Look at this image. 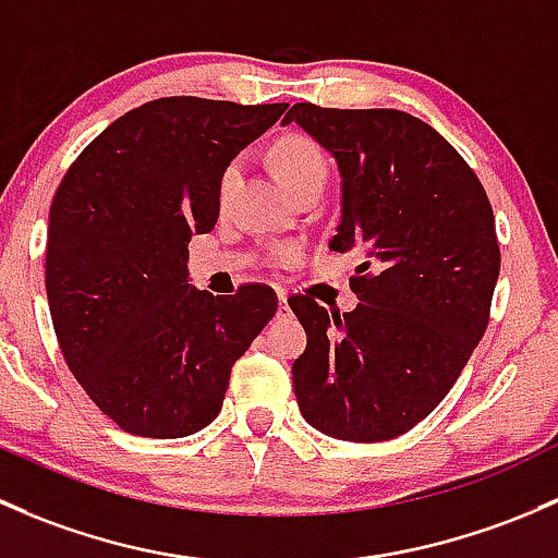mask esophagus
<instances>
[{"label": "esophagus", "instance_id": "esophagus-1", "mask_svg": "<svg viewBox=\"0 0 558 558\" xmlns=\"http://www.w3.org/2000/svg\"><path fill=\"white\" fill-rule=\"evenodd\" d=\"M277 295H279V312H277V317H287V314H290V306H287V292L279 290Z\"/></svg>", "mask_w": 558, "mask_h": 558}]
</instances>
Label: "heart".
I'll list each match as a JSON object with an SVG mask.
<instances>
[{
	"label": "heart",
	"mask_w": 558,
	"mask_h": 558,
	"mask_svg": "<svg viewBox=\"0 0 558 558\" xmlns=\"http://www.w3.org/2000/svg\"><path fill=\"white\" fill-rule=\"evenodd\" d=\"M271 166L281 180V185L290 193H295L298 187L312 185V182H319L325 185L327 180V158L322 153L317 142L306 140V136H284L274 145L271 150ZM239 174V163H231L226 171H222L220 191L222 195L228 193V187L233 185Z\"/></svg>",
	"instance_id": "heart-1"
}]
</instances>
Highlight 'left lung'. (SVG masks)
Returning a JSON list of instances; mask_svg holds the SVG:
<instances>
[{"mask_svg":"<svg viewBox=\"0 0 558 558\" xmlns=\"http://www.w3.org/2000/svg\"><path fill=\"white\" fill-rule=\"evenodd\" d=\"M336 158L341 222L330 250H357L360 298L347 314L308 295L292 363L303 418L354 444L398 438L449 395L486 325L499 277L494 211L475 171L433 125L400 109L292 105Z\"/></svg>","mask_w":558,"mask_h":558,"instance_id":"1","label":"left lung"}]
</instances>
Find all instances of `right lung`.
Wrapping results in <instances>:
<instances>
[{"mask_svg":"<svg viewBox=\"0 0 558 558\" xmlns=\"http://www.w3.org/2000/svg\"><path fill=\"white\" fill-rule=\"evenodd\" d=\"M287 105L166 96L77 155L50 204L45 290L69 371L120 429L185 438L215 422L231 367L277 314V292L187 284V244L220 215L239 150Z\"/></svg>","mask_w":558,"mask_h":558,"instance_id":"add662e5","label":"right lung"}]
</instances>
